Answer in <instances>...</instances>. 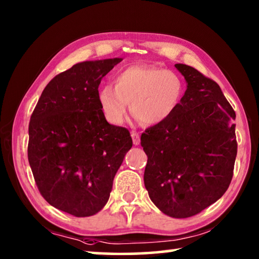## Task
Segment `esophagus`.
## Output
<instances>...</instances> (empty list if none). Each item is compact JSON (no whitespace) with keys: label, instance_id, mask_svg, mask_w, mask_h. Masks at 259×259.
<instances>
[{"label":"esophagus","instance_id":"1","mask_svg":"<svg viewBox=\"0 0 259 259\" xmlns=\"http://www.w3.org/2000/svg\"><path fill=\"white\" fill-rule=\"evenodd\" d=\"M131 137H133L134 145H138L139 143H141V137H139V135L136 131H131Z\"/></svg>","mask_w":259,"mask_h":259}]
</instances>
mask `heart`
Returning a JSON list of instances; mask_svg holds the SVG:
<instances>
[{
  "label": "heart",
  "mask_w": 259,
  "mask_h": 259,
  "mask_svg": "<svg viewBox=\"0 0 259 259\" xmlns=\"http://www.w3.org/2000/svg\"><path fill=\"white\" fill-rule=\"evenodd\" d=\"M183 81L178 73L151 65H130L118 71L114 86L105 85L98 101L106 120L121 124L128 104L144 125H157L171 116L181 101Z\"/></svg>",
  "instance_id": "b5f03b06"
}]
</instances>
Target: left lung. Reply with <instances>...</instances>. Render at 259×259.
Segmentation results:
<instances>
[{"label": "left lung", "instance_id": "8db88e82", "mask_svg": "<svg viewBox=\"0 0 259 259\" xmlns=\"http://www.w3.org/2000/svg\"><path fill=\"white\" fill-rule=\"evenodd\" d=\"M175 68L187 90L171 116L142 135L144 184L162 213L189 218L215 203L231 184L236 115L214 80L187 64Z\"/></svg>", "mask_w": 259, "mask_h": 259}]
</instances>
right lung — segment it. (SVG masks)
<instances>
[{"instance_id": "right-lung-1", "label": "right lung", "mask_w": 259, "mask_h": 259, "mask_svg": "<svg viewBox=\"0 0 259 259\" xmlns=\"http://www.w3.org/2000/svg\"><path fill=\"white\" fill-rule=\"evenodd\" d=\"M123 59L85 61L49 81L28 124L27 157L40 194L59 210L90 217L108 202L133 139L98 101L102 78Z\"/></svg>"}]
</instances>
